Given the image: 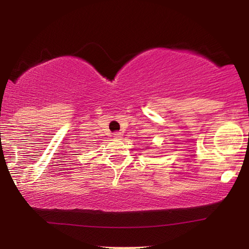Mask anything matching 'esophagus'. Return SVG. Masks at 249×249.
Segmentation results:
<instances>
[{
  "label": "esophagus",
  "mask_w": 249,
  "mask_h": 249,
  "mask_svg": "<svg viewBox=\"0 0 249 249\" xmlns=\"http://www.w3.org/2000/svg\"><path fill=\"white\" fill-rule=\"evenodd\" d=\"M113 137L115 139H120V138H122V134H121V132H114Z\"/></svg>",
  "instance_id": "esophagus-1"
}]
</instances>
